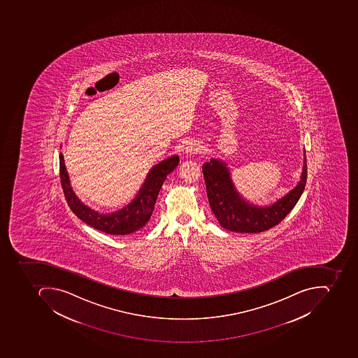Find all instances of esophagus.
I'll return each mask as SVG.
<instances>
[{
  "label": "esophagus",
  "mask_w": 358,
  "mask_h": 358,
  "mask_svg": "<svg viewBox=\"0 0 358 358\" xmlns=\"http://www.w3.org/2000/svg\"><path fill=\"white\" fill-rule=\"evenodd\" d=\"M201 147L196 143H188L185 147L186 155H195V153L201 152Z\"/></svg>",
  "instance_id": "esophagus-1"
}]
</instances>
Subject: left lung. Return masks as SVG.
<instances>
[{"label": "left lung", "instance_id": "1", "mask_svg": "<svg viewBox=\"0 0 358 358\" xmlns=\"http://www.w3.org/2000/svg\"><path fill=\"white\" fill-rule=\"evenodd\" d=\"M301 180L289 193L266 207L251 205L236 192L224 162L211 159L203 165L209 205L217 220L227 230L259 234L284 220L294 209L307 182V163L303 161Z\"/></svg>", "mask_w": 358, "mask_h": 358}]
</instances>
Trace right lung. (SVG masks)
<instances>
[{"label":"right lung","mask_w":358,"mask_h":358,"mask_svg":"<svg viewBox=\"0 0 358 358\" xmlns=\"http://www.w3.org/2000/svg\"><path fill=\"white\" fill-rule=\"evenodd\" d=\"M59 157L61 186L69 207L89 226L113 236H131L145 229L152 215L157 195L165 178L180 162L178 155H173L155 165L148 173L145 182L131 203L120 210L105 215L90 208L76 197L69 180L62 153H60Z\"/></svg>","instance_id":"add662e5"}]
</instances>
